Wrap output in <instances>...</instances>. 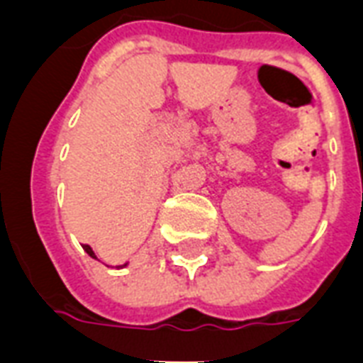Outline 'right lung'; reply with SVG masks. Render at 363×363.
Returning a JSON list of instances; mask_svg holds the SVG:
<instances>
[{
  "label": "right lung",
  "mask_w": 363,
  "mask_h": 363,
  "mask_svg": "<svg viewBox=\"0 0 363 363\" xmlns=\"http://www.w3.org/2000/svg\"><path fill=\"white\" fill-rule=\"evenodd\" d=\"M82 248H84V252H86L88 256H92V258H96V252H94L90 245H82Z\"/></svg>",
  "instance_id": "obj_1"
}]
</instances>
